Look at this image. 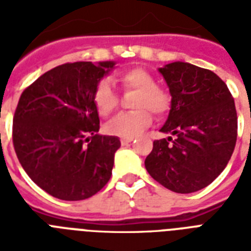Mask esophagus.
<instances>
[{
	"instance_id": "34e87169",
	"label": "esophagus",
	"mask_w": 251,
	"mask_h": 251,
	"mask_svg": "<svg viewBox=\"0 0 251 251\" xmlns=\"http://www.w3.org/2000/svg\"><path fill=\"white\" fill-rule=\"evenodd\" d=\"M134 138L133 137H127V138H121V143L122 145H127V143H130V142L133 141Z\"/></svg>"
}]
</instances>
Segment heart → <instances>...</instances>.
<instances>
[{
	"label": "heart",
	"mask_w": 251,
	"mask_h": 251,
	"mask_svg": "<svg viewBox=\"0 0 251 251\" xmlns=\"http://www.w3.org/2000/svg\"><path fill=\"white\" fill-rule=\"evenodd\" d=\"M118 83L125 91H137L133 108L135 110L114 117L105 126L106 133L116 137H135L152 122V112L157 118L164 117L171 109V96L147 70L131 68L117 76ZM94 105L101 117H108L118 108V96L106 80L99 82L94 91Z\"/></svg>",
	"instance_id": "b5f03b06"
}]
</instances>
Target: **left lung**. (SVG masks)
Segmentation results:
<instances>
[{
	"mask_svg": "<svg viewBox=\"0 0 251 251\" xmlns=\"http://www.w3.org/2000/svg\"><path fill=\"white\" fill-rule=\"evenodd\" d=\"M172 96L160 129L175 137L153 142L145 165L153 179L181 194L210 185L226 167L237 141V112L214 72L187 62L159 69Z\"/></svg>",
	"mask_w": 251,
	"mask_h": 251,
	"instance_id": "left-lung-1",
	"label": "left lung"
}]
</instances>
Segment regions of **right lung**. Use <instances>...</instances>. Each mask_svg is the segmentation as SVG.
Here are the masks:
<instances>
[{
    "label": "right lung",
    "instance_id": "obj_1",
    "mask_svg": "<svg viewBox=\"0 0 251 251\" xmlns=\"http://www.w3.org/2000/svg\"><path fill=\"white\" fill-rule=\"evenodd\" d=\"M114 62L64 64L22 92L13 118V145L29 178L62 201L95 195L110 179L121 142L99 135L94 91Z\"/></svg>",
    "mask_w": 251,
    "mask_h": 251
}]
</instances>
